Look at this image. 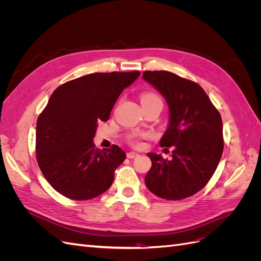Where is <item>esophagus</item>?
<instances>
[{"label": "esophagus", "instance_id": "esophagus-1", "mask_svg": "<svg viewBox=\"0 0 261 261\" xmlns=\"http://www.w3.org/2000/svg\"><path fill=\"white\" fill-rule=\"evenodd\" d=\"M139 154L137 153V152H134V151H130V152H128L127 153V158H129V159H134V158H136V156H138Z\"/></svg>", "mask_w": 261, "mask_h": 261}]
</instances>
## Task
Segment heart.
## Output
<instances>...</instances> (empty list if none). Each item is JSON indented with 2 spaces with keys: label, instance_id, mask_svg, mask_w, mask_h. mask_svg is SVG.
I'll use <instances>...</instances> for the list:
<instances>
[{
  "label": "heart",
  "instance_id": "obj_1",
  "mask_svg": "<svg viewBox=\"0 0 261 261\" xmlns=\"http://www.w3.org/2000/svg\"><path fill=\"white\" fill-rule=\"evenodd\" d=\"M155 99H159L158 96H155L154 93H145L141 96V102L143 101H148V100H155ZM147 136V134L145 133H133L128 136V140L133 145H136L139 146V139L140 138H144Z\"/></svg>",
  "mask_w": 261,
  "mask_h": 261
}]
</instances>
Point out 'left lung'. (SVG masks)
Masks as SVG:
<instances>
[{
	"mask_svg": "<svg viewBox=\"0 0 261 261\" xmlns=\"http://www.w3.org/2000/svg\"><path fill=\"white\" fill-rule=\"evenodd\" d=\"M143 80L167 101L169 123L160 146L173 148L170 160L148 153L152 165L146 186L160 198H187L206 186L217 170L223 152L222 120L198 84L167 70L145 72Z\"/></svg>",
	"mask_w": 261,
	"mask_h": 261,
	"instance_id": "obj_1",
	"label": "left lung"
}]
</instances>
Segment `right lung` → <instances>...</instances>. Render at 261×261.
Returning a JSON list of instances; mask_svg holds the SVG:
<instances>
[{"instance_id": "add662e5", "label": "right lung", "mask_w": 261, "mask_h": 261, "mask_svg": "<svg viewBox=\"0 0 261 261\" xmlns=\"http://www.w3.org/2000/svg\"><path fill=\"white\" fill-rule=\"evenodd\" d=\"M139 72L94 73L55 89L39 115L37 161L55 191L74 200H88L107 192L114 171L126 158L113 145L99 150L93 144L98 123L107 122L117 98Z\"/></svg>"}]
</instances>
